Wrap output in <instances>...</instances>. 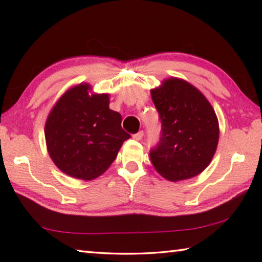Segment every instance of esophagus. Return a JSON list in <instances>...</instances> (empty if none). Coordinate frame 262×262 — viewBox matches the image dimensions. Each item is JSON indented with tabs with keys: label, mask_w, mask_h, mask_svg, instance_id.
Returning a JSON list of instances; mask_svg holds the SVG:
<instances>
[{
	"label": "esophagus",
	"mask_w": 262,
	"mask_h": 262,
	"mask_svg": "<svg viewBox=\"0 0 262 262\" xmlns=\"http://www.w3.org/2000/svg\"><path fill=\"white\" fill-rule=\"evenodd\" d=\"M142 137H143V130H140V132H137L136 134H133V139L134 140L140 141Z\"/></svg>",
	"instance_id": "esophagus-1"
}]
</instances>
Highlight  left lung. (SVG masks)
Segmentation results:
<instances>
[{"instance_id":"left-lung-1","label":"left lung","mask_w":262,"mask_h":262,"mask_svg":"<svg viewBox=\"0 0 262 262\" xmlns=\"http://www.w3.org/2000/svg\"><path fill=\"white\" fill-rule=\"evenodd\" d=\"M162 123L150 159L159 174L170 181L189 179L209 165L219 143L215 111L196 88L178 78L166 79L151 90Z\"/></svg>"}]
</instances>
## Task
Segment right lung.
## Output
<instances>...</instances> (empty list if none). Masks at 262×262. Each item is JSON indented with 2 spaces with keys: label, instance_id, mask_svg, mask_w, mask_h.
<instances>
[{
  "label": "right lung",
  "instance_id": "1",
  "mask_svg": "<svg viewBox=\"0 0 262 262\" xmlns=\"http://www.w3.org/2000/svg\"><path fill=\"white\" fill-rule=\"evenodd\" d=\"M88 84L70 89L48 115V154L62 172L91 180L107 170L130 135L121 114L110 110L108 95H89Z\"/></svg>",
  "mask_w": 262,
  "mask_h": 262
}]
</instances>
